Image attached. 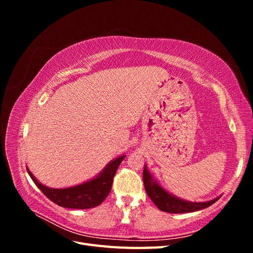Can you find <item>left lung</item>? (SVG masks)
Segmentation results:
<instances>
[{
    "label": "left lung",
    "instance_id": "8db88e82",
    "mask_svg": "<svg viewBox=\"0 0 253 253\" xmlns=\"http://www.w3.org/2000/svg\"><path fill=\"white\" fill-rule=\"evenodd\" d=\"M142 177L145 192L151 198V201L156 205L159 210L168 213H187L198 211L207 208V207L213 205L219 200V197H216L212 201L205 203H192L179 200V198L171 195L163 187L159 186V183L152 177L147 167H144Z\"/></svg>",
    "mask_w": 253,
    "mask_h": 253
}]
</instances>
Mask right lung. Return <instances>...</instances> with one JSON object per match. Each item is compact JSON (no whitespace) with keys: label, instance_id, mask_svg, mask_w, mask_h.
<instances>
[{"label":"right lung","instance_id":"add662e5","mask_svg":"<svg viewBox=\"0 0 253 253\" xmlns=\"http://www.w3.org/2000/svg\"><path fill=\"white\" fill-rule=\"evenodd\" d=\"M125 157L124 155L114 159L96 178L82 185L65 189H52L43 186L28 169L27 172L43 194L58 206L71 209H89L99 206L108 197L112 189L114 176Z\"/></svg>","mask_w":253,"mask_h":253}]
</instances>
